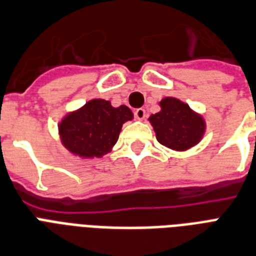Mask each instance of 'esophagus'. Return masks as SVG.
Instances as JSON below:
<instances>
[{
  "label": "esophagus",
  "mask_w": 256,
  "mask_h": 256,
  "mask_svg": "<svg viewBox=\"0 0 256 256\" xmlns=\"http://www.w3.org/2000/svg\"><path fill=\"white\" fill-rule=\"evenodd\" d=\"M146 116V110H142V108H138V110H134V118H138V120H144Z\"/></svg>",
  "instance_id": "34e87169"
}]
</instances>
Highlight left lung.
Here are the masks:
<instances>
[{
    "label": "left lung",
    "mask_w": 256,
    "mask_h": 256,
    "mask_svg": "<svg viewBox=\"0 0 256 256\" xmlns=\"http://www.w3.org/2000/svg\"><path fill=\"white\" fill-rule=\"evenodd\" d=\"M159 106L160 112L150 114L148 120L160 144L174 150H187L202 140L206 122L188 104L175 97H166Z\"/></svg>",
    "instance_id": "1"
}]
</instances>
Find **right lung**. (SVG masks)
I'll return each mask as SVG.
<instances>
[{
	"label": "right lung",
	"mask_w": 256,
	"mask_h": 256,
	"mask_svg": "<svg viewBox=\"0 0 256 256\" xmlns=\"http://www.w3.org/2000/svg\"><path fill=\"white\" fill-rule=\"evenodd\" d=\"M134 118L126 106L118 108L110 101L93 98L80 110L70 112L58 124L62 146L84 159L102 158L116 144L122 124Z\"/></svg>",
	"instance_id": "add662e5"
}]
</instances>
